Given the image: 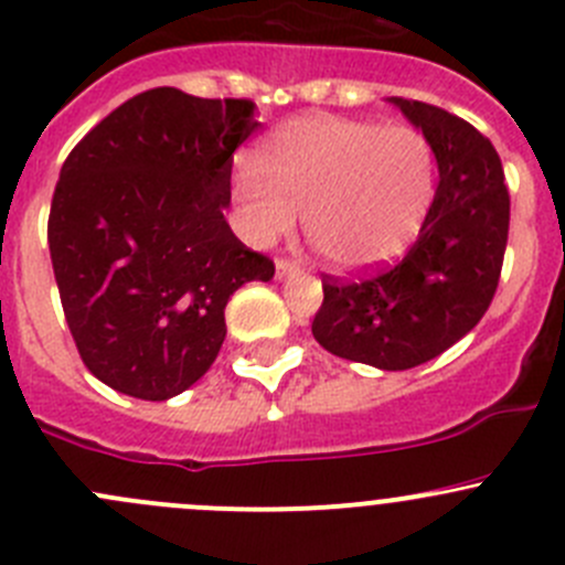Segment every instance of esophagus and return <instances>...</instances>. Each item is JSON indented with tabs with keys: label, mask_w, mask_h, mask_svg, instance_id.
Instances as JSON below:
<instances>
[{
	"label": "esophagus",
	"mask_w": 565,
	"mask_h": 565,
	"mask_svg": "<svg viewBox=\"0 0 565 565\" xmlns=\"http://www.w3.org/2000/svg\"><path fill=\"white\" fill-rule=\"evenodd\" d=\"M300 270H303V267H300V262L287 259V256L276 259V278H292V276H298Z\"/></svg>",
	"instance_id": "obj_1"
}]
</instances>
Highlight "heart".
<instances>
[{
    "label": "heart",
    "instance_id": "heart-1",
    "mask_svg": "<svg viewBox=\"0 0 565 565\" xmlns=\"http://www.w3.org/2000/svg\"><path fill=\"white\" fill-rule=\"evenodd\" d=\"M436 193V160L414 126L337 115L295 118L273 131L259 168L237 173V201L256 243L303 212L311 248L342 270L381 265L408 248Z\"/></svg>",
    "mask_w": 565,
    "mask_h": 565
}]
</instances>
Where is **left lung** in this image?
<instances>
[{"instance_id":"left-lung-1","label":"left lung","mask_w":565,"mask_h":565,"mask_svg":"<svg viewBox=\"0 0 565 565\" xmlns=\"http://www.w3.org/2000/svg\"><path fill=\"white\" fill-rule=\"evenodd\" d=\"M422 129L439 190L408 254L375 276H322L311 333L328 353L377 370H411L467 337L497 292L511 195L489 137L447 109L388 98Z\"/></svg>"}]
</instances>
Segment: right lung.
Returning <instances> with one entry per match:
<instances>
[{"instance_id":"right-lung-1","label":"right lung","mask_w":565,"mask_h":565,"mask_svg":"<svg viewBox=\"0 0 565 565\" xmlns=\"http://www.w3.org/2000/svg\"><path fill=\"white\" fill-rule=\"evenodd\" d=\"M254 107L154 87L63 162L49 212L54 281L82 361L115 392L168 399L193 386L221 353L228 298L276 273L223 217L234 151L259 129Z\"/></svg>"}]
</instances>
